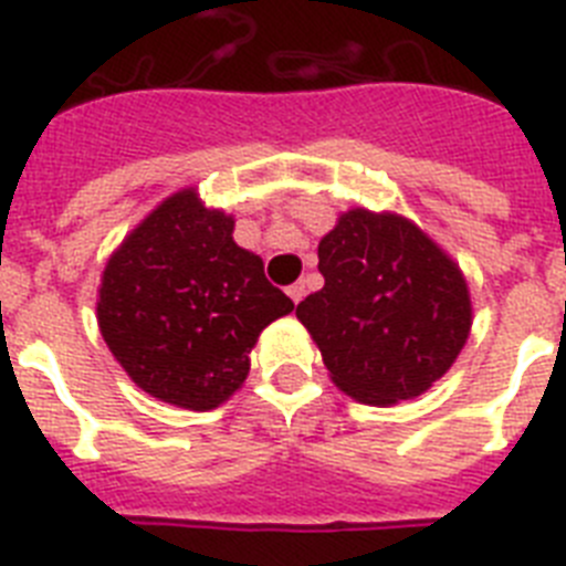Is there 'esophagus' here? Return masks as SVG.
<instances>
[{"label": "esophagus", "instance_id": "1", "mask_svg": "<svg viewBox=\"0 0 566 566\" xmlns=\"http://www.w3.org/2000/svg\"><path fill=\"white\" fill-rule=\"evenodd\" d=\"M289 297H292L294 305H297L300 300L305 297V283H294V286H289Z\"/></svg>", "mask_w": 566, "mask_h": 566}]
</instances>
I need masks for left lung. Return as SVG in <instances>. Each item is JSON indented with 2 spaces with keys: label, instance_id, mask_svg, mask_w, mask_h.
Wrapping results in <instances>:
<instances>
[{
  "label": "left lung",
  "instance_id": "8db88e82",
  "mask_svg": "<svg viewBox=\"0 0 566 566\" xmlns=\"http://www.w3.org/2000/svg\"><path fill=\"white\" fill-rule=\"evenodd\" d=\"M325 286L297 305L331 381L370 407L418 398L458 361L474 323L465 274L398 212H342L319 241Z\"/></svg>",
  "mask_w": 566,
  "mask_h": 566
}]
</instances>
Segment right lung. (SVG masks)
Wrapping results in <instances>:
<instances>
[{"mask_svg": "<svg viewBox=\"0 0 566 566\" xmlns=\"http://www.w3.org/2000/svg\"><path fill=\"white\" fill-rule=\"evenodd\" d=\"M232 230V216L181 188L108 255L97 325L128 378L157 401L193 412L230 401L261 331L292 314V300Z\"/></svg>", "mask_w": 566, "mask_h": 566, "instance_id": "obj_1", "label": "right lung"}]
</instances>
